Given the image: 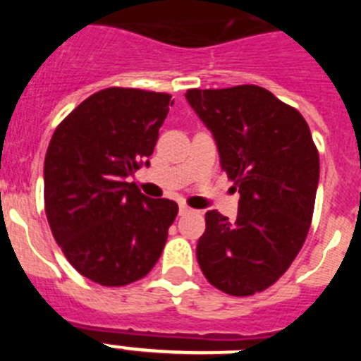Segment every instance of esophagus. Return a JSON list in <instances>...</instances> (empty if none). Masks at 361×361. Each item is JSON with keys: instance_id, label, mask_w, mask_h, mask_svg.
<instances>
[{"instance_id": "esophagus-1", "label": "esophagus", "mask_w": 361, "mask_h": 361, "mask_svg": "<svg viewBox=\"0 0 361 361\" xmlns=\"http://www.w3.org/2000/svg\"><path fill=\"white\" fill-rule=\"evenodd\" d=\"M191 212V208L190 206H186V204H180V206H178V213H180V215H186V213H190Z\"/></svg>"}]
</instances>
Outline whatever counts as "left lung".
<instances>
[{"label":"left lung","mask_w":361,"mask_h":361,"mask_svg":"<svg viewBox=\"0 0 361 361\" xmlns=\"http://www.w3.org/2000/svg\"><path fill=\"white\" fill-rule=\"evenodd\" d=\"M186 99L240 193L235 222L206 213L197 260L216 289L251 296L273 286L304 245L320 177L317 145L302 114L262 86L191 88Z\"/></svg>","instance_id":"1"}]
</instances>
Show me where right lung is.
<instances>
[{
	"mask_svg": "<svg viewBox=\"0 0 361 361\" xmlns=\"http://www.w3.org/2000/svg\"><path fill=\"white\" fill-rule=\"evenodd\" d=\"M170 94L111 86L59 123L44 157V212L75 269L104 288L141 280L157 264L177 202L126 183L157 145Z\"/></svg>",
	"mask_w": 361,
	"mask_h": 361,
	"instance_id": "obj_1",
	"label": "right lung"
}]
</instances>
